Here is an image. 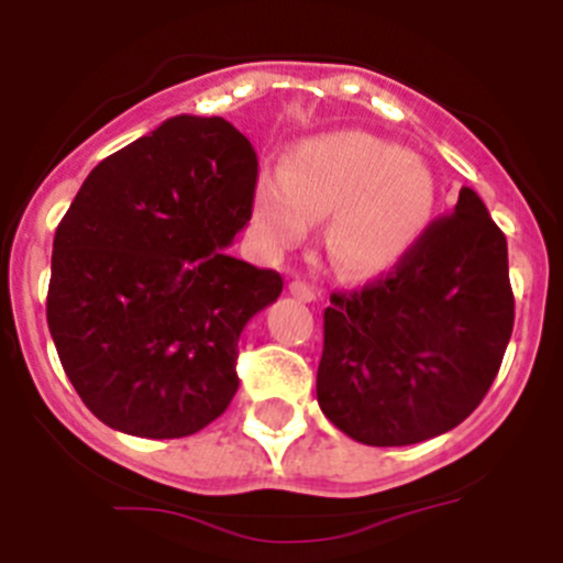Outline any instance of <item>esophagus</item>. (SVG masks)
Listing matches in <instances>:
<instances>
[{"label":"esophagus","instance_id":"obj_1","mask_svg":"<svg viewBox=\"0 0 563 563\" xmlns=\"http://www.w3.org/2000/svg\"><path fill=\"white\" fill-rule=\"evenodd\" d=\"M288 291H291V297L302 299V302H317V297H319V294L313 291V288L308 286V283H302V280H291V283H288Z\"/></svg>","mask_w":563,"mask_h":563}]
</instances>
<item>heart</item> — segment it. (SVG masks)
Returning a JSON list of instances; mask_svg holds the SVG:
<instances>
[{
	"mask_svg": "<svg viewBox=\"0 0 563 563\" xmlns=\"http://www.w3.org/2000/svg\"><path fill=\"white\" fill-rule=\"evenodd\" d=\"M435 180L413 152L361 130L299 141L283 172L261 175L252 224L266 250L299 244L313 219L330 217L324 244L350 277H372L400 264L428 230Z\"/></svg>",
	"mask_w": 563,
	"mask_h": 563,
	"instance_id": "heart-1",
	"label": "heart"
}]
</instances>
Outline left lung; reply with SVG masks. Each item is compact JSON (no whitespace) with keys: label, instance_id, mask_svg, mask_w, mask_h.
<instances>
[{"label":"left lung","instance_id":"1","mask_svg":"<svg viewBox=\"0 0 563 563\" xmlns=\"http://www.w3.org/2000/svg\"><path fill=\"white\" fill-rule=\"evenodd\" d=\"M511 330L506 235L464 186L391 275L330 294L319 408L372 448L448 433L486 397Z\"/></svg>","mask_w":563,"mask_h":563}]
</instances>
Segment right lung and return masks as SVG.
<instances>
[{
  "label": "right lung",
  "mask_w": 563,
  "mask_h": 563,
  "mask_svg": "<svg viewBox=\"0 0 563 563\" xmlns=\"http://www.w3.org/2000/svg\"><path fill=\"white\" fill-rule=\"evenodd\" d=\"M257 157L219 115H175L104 157L55 230L46 322L68 380L108 428L183 439L239 388L241 330L283 291L228 252Z\"/></svg>",
  "instance_id": "right-lung-1"
}]
</instances>
